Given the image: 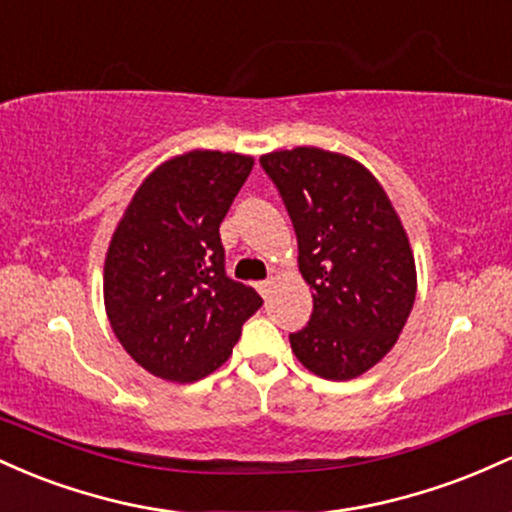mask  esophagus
Here are the masks:
<instances>
[{
	"instance_id": "1",
	"label": "esophagus",
	"mask_w": 512,
	"mask_h": 512,
	"mask_svg": "<svg viewBox=\"0 0 512 512\" xmlns=\"http://www.w3.org/2000/svg\"><path fill=\"white\" fill-rule=\"evenodd\" d=\"M272 286H274V281H272V279H264V281H257L255 289L260 291V296H262V298H267V296H269V291H272Z\"/></svg>"
}]
</instances>
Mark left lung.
I'll list each match as a JSON object with an SVG mask.
<instances>
[{"mask_svg": "<svg viewBox=\"0 0 512 512\" xmlns=\"http://www.w3.org/2000/svg\"><path fill=\"white\" fill-rule=\"evenodd\" d=\"M298 238L313 289L308 327L291 349L310 373L351 380L390 354L416 298V264L390 197L363 163L317 146L260 158Z\"/></svg>", "mask_w": 512, "mask_h": 512, "instance_id": "1", "label": "left lung"}]
</instances>
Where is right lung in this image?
Returning <instances> with one entry per match:
<instances>
[{"label": "right lung", "mask_w": 512, "mask_h": 512, "mask_svg": "<svg viewBox=\"0 0 512 512\" xmlns=\"http://www.w3.org/2000/svg\"><path fill=\"white\" fill-rule=\"evenodd\" d=\"M255 158L195 149L146 175L117 223L103 267L110 327L144 370L195 383L228 361L262 305L228 279L219 226Z\"/></svg>", "instance_id": "add662e5"}]
</instances>
